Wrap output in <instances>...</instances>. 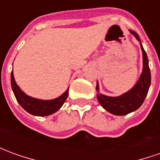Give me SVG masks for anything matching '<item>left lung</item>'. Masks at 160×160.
Listing matches in <instances>:
<instances>
[{
    "mask_svg": "<svg viewBox=\"0 0 160 160\" xmlns=\"http://www.w3.org/2000/svg\"><path fill=\"white\" fill-rule=\"evenodd\" d=\"M135 38L140 42L142 57H143V68L141 76L134 87L127 92H125L118 97H109L104 94L98 93L97 98L102 107L105 109L108 112L116 116H124L133 111H136L143 104L145 98L148 95L149 87L151 85V73L148 65V58L147 53L143 49L141 39L136 32L129 30ZM97 92L99 91L98 83L96 87Z\"/></svg>",
    "mask_w": 160,
    "mask_h": 160,
    "instance_id": "8db88e82",
    "label": "left lung"
}]
</instances>
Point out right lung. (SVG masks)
Wrapping results in <instances>:
<instances>
[{"mask_svg": "<svg viewBox=\"0 0 160 160\" xmlns=\"http://www.w3.org/2000/svg\"><path fill=\"white\" fill-rule=\"evenodd\" d=\"M11 86L16 99L21 105V107L30 114L38 117H45L55 113L62 106L64 102L68 96V88L60 97L51 100H42L35 98L30 97L23 92L17 85L13 77V73H11Z\"/></svg>", "mask_w": 160, "mask_h": 160, "instance_id": "1", "label": "right lung"}]
</instances>
